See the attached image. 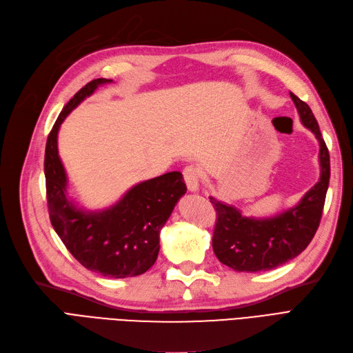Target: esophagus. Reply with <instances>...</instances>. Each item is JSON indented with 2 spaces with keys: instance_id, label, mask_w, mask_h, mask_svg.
Instances as JSON below:
<instances>
[{
  "instance_id": "34e87169",
  "label": "esophagus",
  "mask_w": 353,
  "mask_h": 353,
  "mask_svg": "<svg viewBox=\"0 0 353 353\" xmlns=\"http://www.w3.org/2000/svg\"><path fill=\"white\" fill-rule=\"evenodd\" d=\"M184 179H185V184L188 187L190 191H199V187H200V179H201V172L200 169L197 166L194 165H188L185 166L184 169Z\"/></svg>"
}]
</instances>
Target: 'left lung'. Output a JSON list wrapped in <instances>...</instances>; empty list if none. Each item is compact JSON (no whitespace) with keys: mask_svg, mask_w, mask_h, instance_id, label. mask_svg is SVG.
<instances>
[{"mask_svg":"<svg viewBox=\"0 0 353 353\" xmlns=\"http://www.w3.org/2000/svg\"><path fill=\"white\" fill-rule=\"evenodd\" d=\"M301 123L320 143V179L295 208L273 217H245L234 208L210 197L216 210L213 251L235 272H265L295 259L317 232L330 181V154L311 108L290 92Z\"/></svg>","mask_w":353,"mask_h":353,"instance_id":"1","label":"left lung"}]
</instances>
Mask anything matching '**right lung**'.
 Returning <instances> with one entry per match:
<instances>
[{
	"label": "right lung",
	"mask_w": 353,
	"mask_h": 353,
	"mask_svg": "<svg viewBox=\"0 0 353 353\" xmlns=\"http://www.w3.org/2000/svg\"><path fill=\"white\" fill-rule=\"evenodd\" d=\"M94 79L61 111L45 149L46 200L51 223L67 250L88 270L123 279L148 272L159 254V234L178 200L187 192L181 172H168L128 190L111 208L84 212L67 196V174L58 154V131L65 117L98 86Z\"/></svg>",
	"instance_id": "1"
}]
</instances>
